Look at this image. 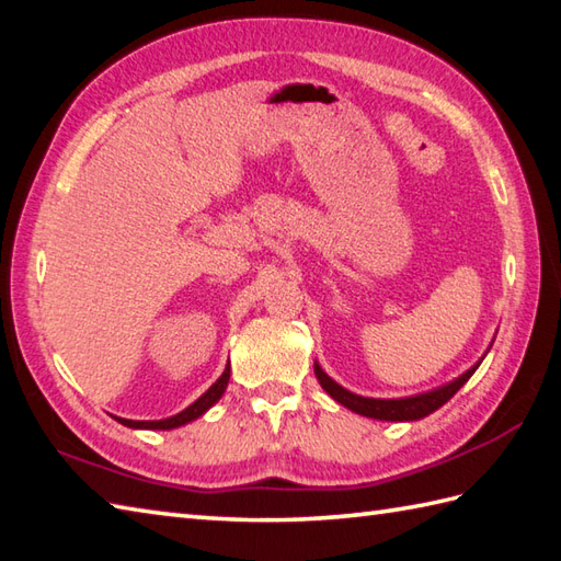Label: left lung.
<instances>
[{"instance_id": "1", "label": "left lung", "mask_w": 561, "mask_h": 561, "mask_svg": "<svg viewBox=\"0 0 561 561\" xmlns=\"http://www.w3.org/2000/svg\"><path fill=\"white\" fill-rule=\"evenodd\" d=\"M490 352V350H486ZM486 356V354H484ZM482 356V359H484ZM482 359L470 366L468 371H465L462 376L453 378L450 383L446 386H438L434 390H426V392H420V396H410V398H364V396H356V392L342 388L337 380H332L323 368H320V364L316 362L313 364V371H316V378L318 383L323 386V390L328 392V396L344 404V408L362 414V416H368V420H380V422H414V420H424V416H428L432 412H436L440 404H446L456 392L468 383L470 376L478 371V366L482 364Z\"/></svg>"}]
</instances>
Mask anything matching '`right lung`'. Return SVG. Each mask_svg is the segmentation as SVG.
<instances>
[{"label": "right lung", "instance_id": "obj_1", "mask_svg": "<svg viewBox=\"0 0 561 561\" xmlns=\"http://www.w3.org/2000/svg\"><path fill=\"white\" fill-rule=\"evenodd\" d=\"M229 378H231V366L226 364L224 374L217 380H214L207 392H202V396L193 404H190V408H185L183 412H178L173 416H165V420L135 422V420H123V416H115V420L121 422V424H125V426H129V428H159V432H169V428H178V426L199 420V416L205 414L211 408V404H217L221 400V396H224L226 386H229Z\"/></svg>", "mask_w": 561, "mask_h": 561}]
</instances>
